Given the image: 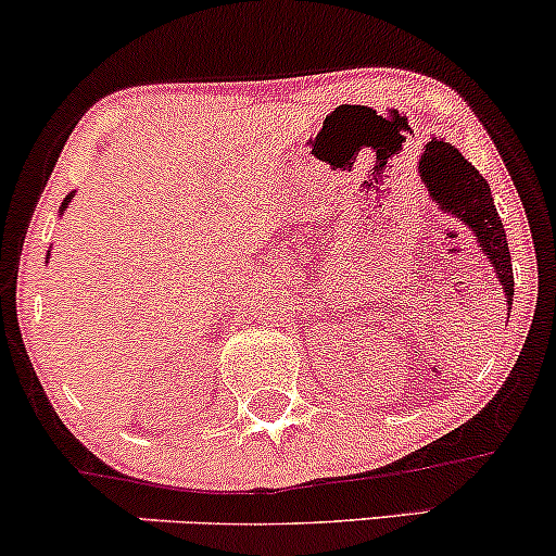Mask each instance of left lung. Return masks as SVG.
<instances>
[{
  "mask_svg": "<svg viewBox=\"0 0 556 556\" xmlns=\"http://www.w3.org/2000/svg\"><path fill=\"white\" fill-rule=\"evenodd\" d=\"M420 177L428 185L433 201L441 208L451 211L456 218H462L475 231L479 247L490 257L500 283H503L505 299L513 304L510 250L508 242H505L503 222H500L495 203H492L488 180L464 160L458 149L451 147L448 141L438 139L425 147Z\"/></svg>",
  "mask_w": 556,
  "mask_h": 556,
  "instance_id": "8db88e82",
  "label": "left lung"
}]
</instances>
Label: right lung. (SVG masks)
Here are the masks:
<instances>
[{"mask_svg": "<svg viewBox=\"0 0 556 556\" xmlns=\"http://www.w3.org/2000/svg\"><path fill=\"white\" fill-rule=\"evenodd\" d=\"M68 201H72V195H66V201L61 203V211H66V205H68Z\"/></svg>", "mask_w": 556, "mask_h": 556, "instance_id": "add662e5", "label": "right lung"}]
</instances>
